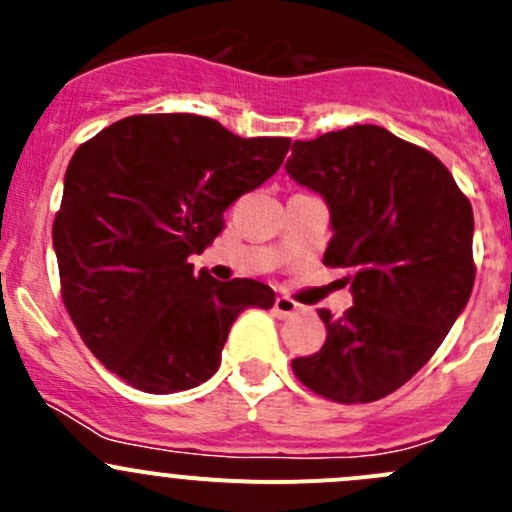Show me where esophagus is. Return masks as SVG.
Listing matches in <instances>:
<instances>
[{
    "label": "esophagus",
    "mask_w": 512,
    "mask_h": 512,
    "mask_svg": "<svg viewBox=\"0 0 512 512\" xmlns=\"http://www.w3.org/2000/svg\"><path fill=\"white\" fill-rule=\"evenodd\" d=\"M275 314L280 319H287V317H294V314L299 312V304L294 302V299H289V297H277L275 299Z\"/></svg>",
    "instance_id": "1"
}]
</instances>
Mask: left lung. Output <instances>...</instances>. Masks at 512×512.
I'll use <instances>...</instances> for the list:
<instances>
[{"instance_id":"obj_1","label":"left lung","mask_w":512,"mask_h":512,"mask_svg":"<svg viewBox=\"0 0 512 512\" xmlns=\"http://www.w3.org/2000/svg\"><path fill=\"white\" fill-rule=\"evenodd\" d=\"M287 173L332 215L327 267H347L354 307L319 309L327 342L292 359L307 389L369 404L404 386L441 347L476 280L473 208L433 153L381 126L294 141Z\"/></svg>"}]
</instances>
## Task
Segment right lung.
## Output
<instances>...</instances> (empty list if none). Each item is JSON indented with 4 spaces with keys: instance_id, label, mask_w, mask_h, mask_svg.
<instances>
[{
    "instance_id": "right-lung-1",
    "label": "right lung",
    "mask_w": 512,
    "mask_h": 512,
    "mask_svg": "<svg viewBox=\"0 0 512 512\" xmlns=\"http://www.w3.org/2000/svg\"><path fill=\"white\" fill-rule=\"evenodd\" d=\"M289 138H240L195 113H141L81 143L54 218L61 299L94 356L146 394L218 371L232 322L270 309L257 280L193 275L223 213L277 173Z\"/></svg>"
}]
</instances>
